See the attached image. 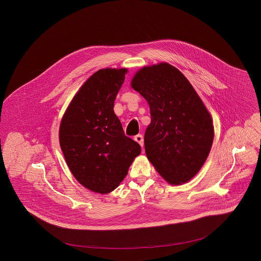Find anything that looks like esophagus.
<instances>
[{"mask_svg":"<svg viewBox=\"0 0 261 261\" xmlns=\"http://www.w3.org/2000/svg\"><path fill=\"white\" fill-rule=\"evenodd\" d=\"M135 141L138 142L141 145V147H144V137H143V135H137L135 137Z\"/></svg>","mask_w":261,"mask_h":261,"instance_id":"34e87169","label":"esophagus"}]
</instances>
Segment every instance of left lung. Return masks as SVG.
I'll return each instance as SVG.
<instances>
[{
    "label": "left lung",
    "mask_w": 261,
    "mask_h": 261,
    "mask_svg": "<svg viewBox=\"0 0 261 261\" xmlns=\"http://www.w3.org/2000/svg\"><path fill=\"white\" fill-rule=\"evenodd\" d=\"M132 87L149 102L150 123L145 133L149 162L170 184L191 180L204 165L214 138L210 113L176 67H144Z\"/></svg>",
    "instance_id": "left-lung-1"
}]
</instances>
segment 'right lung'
<instances>
[{"instance_id": "obj_1", "label": "right lung", "mask_w": 261, "mask_h": 261, "mask_svg": "<svg viewBox=\"0 0 261 261\" xmlns=\"http://www.w3.org/2000/svg\"><path fill=\"white\" fill-rule=\"evenodd\" d=\"M126 72L106 68L91 75L60 123V147L71 173L82 186L100 194L118 187L141 153V146L124 135L113 112Z\"/></svg>"}]
</instances>
